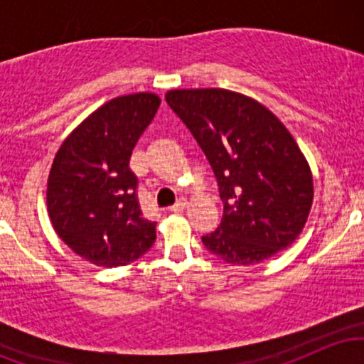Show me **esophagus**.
I'll list each match as a JSON object with an SVG mask.
<instances>
[{
  "label": "esophagus",
  "mask_w": 364,
  "mask_h": 364,
  "mask_svg": "<svg viewBox=\"0 0 364 364\" xmlns=\"http://www.w3.org/2000/svg\"><path fill=\"white\" fill-rule=\"evenodd\" d=\"M188 205V202L185 198H179L176 203H174L173 207H171V212H181V210H185V207Z\"/></svg>",
  "instance_id": "esophagus-1"
}]
</instances>
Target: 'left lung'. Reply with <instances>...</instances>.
<instances>
[{
	"mask_svg": "<svg viewBox=\"0 0 364 364\" xmlns=\"http://www.w3.org/2000/svg\"><path fill=\"white\" fill-rule=\"evenodd\" d=\"M166 101L205 154L224 203L223 220L202 236L203 246L235 265L287 248L306 224L313 178L277 116L225 89L169 90Z\"/></svg>",
	"mask_w": 364,
	"mask_h": 364,
	"instance_id": "8db88e82",
	"label": "left lung"
}]
</instances>
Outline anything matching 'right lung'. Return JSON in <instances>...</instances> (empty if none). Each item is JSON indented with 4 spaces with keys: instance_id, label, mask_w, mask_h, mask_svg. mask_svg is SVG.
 Instances as JSON below:
<instances>
[{
    "instance_id": "add662e5",
    "label": "right lung",
    "mask_w": 364,
    "mask_h": 364,
    "mask_svg": "<svg viewBox=\"0 0 364 364\" xmlns=\"http://www.w3.org/2000/svg\"><path fill=\"white\" fill-rule=\"evenodd\" d=\"M159 104L149 92L112 99L82 121L54 157L48 179L53 228L94 265H127L156 241L157 224L141 214L129 157Z\"/></svg>"
}]
</instances>
